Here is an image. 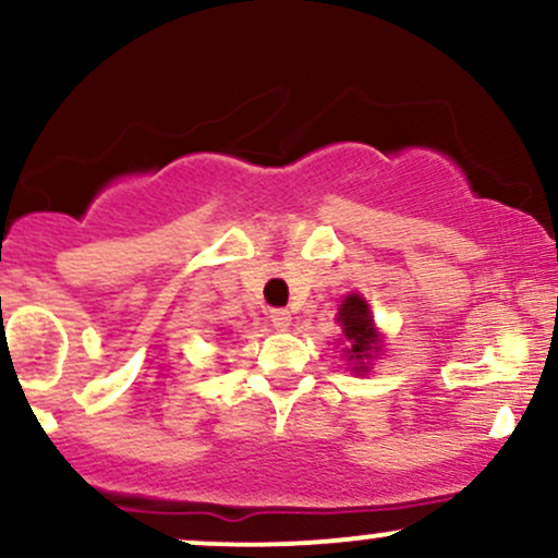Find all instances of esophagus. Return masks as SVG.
<instances>
[{
	"label": "esophagus",
	"mask_w": 558,
	"mask_h": 558,
	"mask_svg": "<svg viewBox=\"0 0 558 558\" xmlns=\"http://www.w3.org/2000/svg\"><path fill=\"white\" fill-rule=\"evenodd\" d=\"M270 323L278 330H286L288 325H291V312H288V310H272L270 312Z\"/></svg>",
	"instance_id": "34e87169"
}]
</instances>
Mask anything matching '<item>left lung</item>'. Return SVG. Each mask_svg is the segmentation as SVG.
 <instances>
[{
    "mask_svg": "<svg viewBox=\"0 0 558 558\" xmlns=\"http://www.w3.org/2000/svg\"><path fill=\"white\" fill-rule=\"evenodd\" d=\"M338 323L343 325V336L349 341V360L360 364L356 373H364V360L373 354L377 345V336L373 328V317H369V306L360 296H345L341 310H338Z\"/></svg>",
    "mask_w": 558,
    "mask_h": 558,
    "instance_id": "obj_1",
    "label": "left lung"
}]
</instances>
